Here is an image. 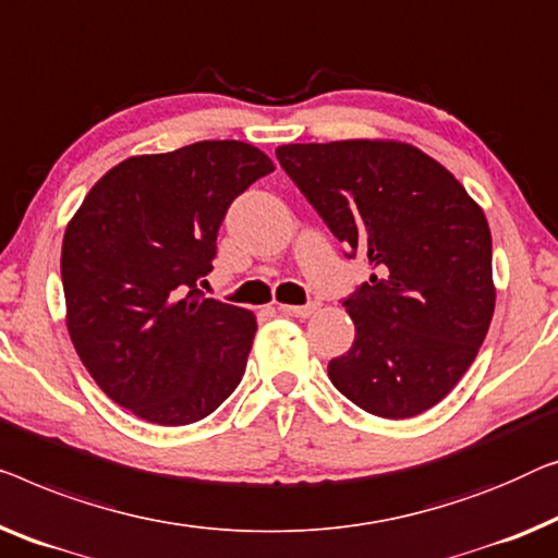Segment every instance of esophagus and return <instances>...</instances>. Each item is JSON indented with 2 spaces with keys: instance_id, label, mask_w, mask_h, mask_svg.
<instances>
[{
  "instance_id": "obj_1",
  "label": "esophagus",
  "mask_w": 558,
  "mask_h": 558,
  "mask_svg": "<svg viewBox=\"0 0 558 558\" xmlns=\"http://www.w3.org/2000/svg\"><path fill=\"white\" fill-rule=\"evenodd\" d=\"M279 310L284 312V314H292V317L306 319V317H312L314 310H317V304H304V306H294V304H279Z\"/></svg>"
}]
</instances>
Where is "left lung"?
Segmentation results:
<instances>
[{
  "label": "left lung",
  "instance_id": "obj_1",
  "mask_svg": "<svg viewBox=\"0 0 558 558\" xmlns=\"http://www.w3.org/2000/svg\"><path fill=\"white\" fill-rule=\"evenodd\" d=\"M296 189L350 254L373 266L344 299L354 342L332 385L377 417L430 410L473 365L496 306L490 229L456 175L415 145H279Z\"/></svg>",
  "mask_w": 558,
  "mask_h": 558
}]
</instances>
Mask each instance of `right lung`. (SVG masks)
Masks as SVG:
<instances>
[{
	"mask_svg": "<svg viewBox=\"0 0 558 558\" xmlns=\"http://www.w3.org/2000/svg\"><path fill=\"white\" fill-rule=\"evenodd\" d=\"M274 163L241 141H201L110 168L62 239L72 344L100 390L156 425L211 415L236 390L256 317L206 299L231 201Z\"/></svg>",
	"mask_w": 558,
	"mask_h": 558,
	"instance_id": "obj_1",
	"label": "right lung"
}]
</instances>
